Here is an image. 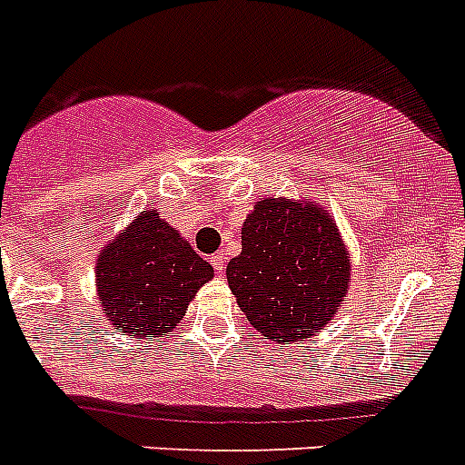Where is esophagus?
Returning <instances> with one entry per match:
<instances>
[{
	"label": "esophagus",
	"mask_w": 465,
	"mask_h": 465,
	"mask_svg": "<svg viewBox=\"0 0 465 465\" xmlns=\"http://www.w3.org/2000/svg\"><path fill=\"white\" fill-rule=\"evenodd\" d=\"M210 262H212V265H214L216 274H223V267H225V255H223V251H219V253L212 255Z\"/></svg>",
	"instance_id": "esophagus-1"
}]
</instances>
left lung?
I'll list each match as a JSON object with an SVG mask.
<instances>
[{
	"instance_id": "obj_1",
	"label": "left lung",
	"mask_w": 465,
	"mask_h": 465,
	"mask_svg": "<svg viewBox=\"0 0 465 465\" xmlns=\"http://www.w3.org/2000/svg\"><path fill=\"white\" fill-rule=\"evenodd\" d=\"M228 285L246 321L276 343L306 341L334 321L351 285V253L325 204L261 198L242 225Z\"/></svg>"
}]
</instances>
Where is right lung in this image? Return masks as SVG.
<instances>
[{
	"label": "right lung",
	"mask_w": 465,
	"mask_h": 465,
	"mask_svg": "<svg viewBox=\"0 0 465 465\" xmlns=\"http://www.w3.org/2000/svg\"><path fill=\"white\" fill-rule=\"evenodd\" d=\"M94 274L110 325L131 339H147L174 330L214 267L159 212L144 210L101 249Z\"/></svg>",
	"instance_id": "right-lung-1"
}]
</instances>
